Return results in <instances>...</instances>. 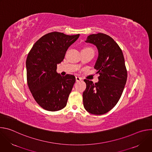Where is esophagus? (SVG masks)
<instances>
[{"label":"esophagus","instance_id":"esophagus-1","mask_svg":"<svg viewBox=\"0 0 152 152\" xmlns=\"http://www.w3.org/2000/svg\"><path fill=\"white\" fill-rule=\"evenodd\" d=\"M81 80H82V78H81V77H78V76H76V82H79V81H80Z\"/></svg>","mask_w":152,"mask_h":152}]
</instances>
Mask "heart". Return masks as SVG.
<instances>
[{
	"instance_id": "heart-1",
	"label": "heart",
	"mask_w": 152,
	"mask_h": 152,
	"mask_svg": "<svg viewBox=\"0 0 152 152\" xmlns=\"http://www.w3.org/2000/svg\"><path fill=\"white\" fill-rule=\"evenodd\" d=\"M88 49H91V48H84L83 50H88ZM93 50V49H92Z\"/></svg>"
}]
</instances>
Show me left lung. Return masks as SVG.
<instances>
[{"mask_svg":"<svg viewBox=\"0 0 152 152\" xmlns=\"http://www.w3.org/2000/svg\"><path fill=\"white\" fill-rule=\"evenodd\" d=\"M85 42L98 49L94 69L99 76L95 83L83 80L86 85L83 93V106L89 113L102 115L111 110L121 96L127 77L124 58L117 43L106 34L90 35Z\"/></svg>","mask_w":152,"mask_h":152,"instance_id":"obj_1","label":"left lung"}]
</instances>
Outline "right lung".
Wrapping results in <instances>:
<instances>
[{"label": "right lung", "mask_w": 152, "mask_h": 152, "mask_svg": "<svg viewBox=\"0 0 152 152\" xmlns=\"http://www.w3.org/2000/svg\"><path fill=\"white\" fill-rule=\"evenodd\" d=\"M79 34L52 32L41 37L29 51L26 62L27 83L36 102L44 110L59 111L66 107L76 79L56 72L68 48Z\"/></svg>", "instance_id": "add662e5"}]
</instances>
